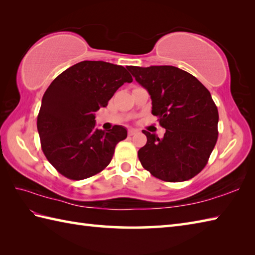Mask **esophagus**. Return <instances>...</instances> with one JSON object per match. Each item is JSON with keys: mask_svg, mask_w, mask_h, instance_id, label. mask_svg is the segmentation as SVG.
<instances>
[{"mask_svg": "<svg viewBox=\"0 0 255 255\" xmlns=\"http://www.w3.org/2000/svg\"><path fill=\"white\" fill-rule=\"evenodd\" d=\"M128 136H133V135L138 133V129H136V128H128Z\"/></svg>", "mask_w": 255, "mask_h": 255, "instance_id": "obj_1", "label": "esophagus"}]
</instances>
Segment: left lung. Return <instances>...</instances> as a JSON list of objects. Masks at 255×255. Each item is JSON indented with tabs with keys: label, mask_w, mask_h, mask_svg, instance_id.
I'll use <instances>...</instances> for the list:
<instances>
[{
	"label": "left lung",
	"mask_w": 255,
	"mask_h": 255,
	"mask_svg": "<svg viewBox=\"0 0 255 255\" xmlns=\"http://www.w3.org/2000/svg\"><path fill=\"white\" fill-rule=\"evenodd\" d=\"M151 98V113L166 128L162 138L147 131L138 150L144 169L167 182L192 179L206 166L218 137V110L211 93L179 67L129 66Z\"/></svg>",
	"instance_id": "1"
}]
</instances>
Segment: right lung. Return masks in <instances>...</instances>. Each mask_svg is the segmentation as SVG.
Masks as SVG:
<instances>
[{"instance_id":"obj_1","label":"right lung","mask_w":255,"mask_h":255,"mask_svg":"<svg viewBox=\"0 0 255 255\" xmlns=\"http://www.w3.org/2000/svg\"><path fill=\"white\" fill-rule=\"evenodd\" d=\"M133 81L121 65L83 61L62 72L44 93L37 119L44 156L56 170L83 180L109 165L117 144L128 131L115 126L96 128L95 112L105 108L124 83Z\"/></svg>"}]
</instances>
